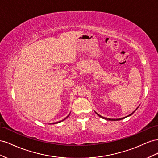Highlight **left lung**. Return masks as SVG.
Returning <instances> with one entry per match:
<instances>
[{
    "label": "left lung",
    "instance_id": "8db88e82",
    "mask_svg": "<svg viewBox=\"0 0 158 158\" xmlns=\"http://www.w3.org/2000/svg\"><path fill=\"white\" fill-rule=\"evenodd\" d=\"M137 109H138V108H137ZM135 112V110L133 112H132V113L131 114H129L128 116H126V117H124V118H117V119H112V118H105V117H103V116H101V115H99L98 114H97V112H96V114L99 116V117H101V118H103V119H105V120H111V121H116V120H123V119H124V118H127V117H128V116H130V115H132L133 113H134V112Z\"/></svg>",
    "mask_w": 158,
    "mask_h": 158
}]
</instances>
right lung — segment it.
<instances>
[{
    "label": "right lung",
    "mask_w": 158,
    "mask_h": 158,
    "mask_svg": "<svg viewBox=\"0 0 158 158\" xmlns=\"http://www.w3.org/2000/svg\"><path fill=\"white\" fill-rule=\"evenodd\" d=\"M68 116H67L66 117V118H65V119H64V120H65V119H66V118H67V117H68ZM63 120H61V121H63ZM61 121H59V122H56V123H54L53 124H57V123H60V122H61Z\"/></svg>",
    "instance_id": "add662e5"
}]
</instances>
